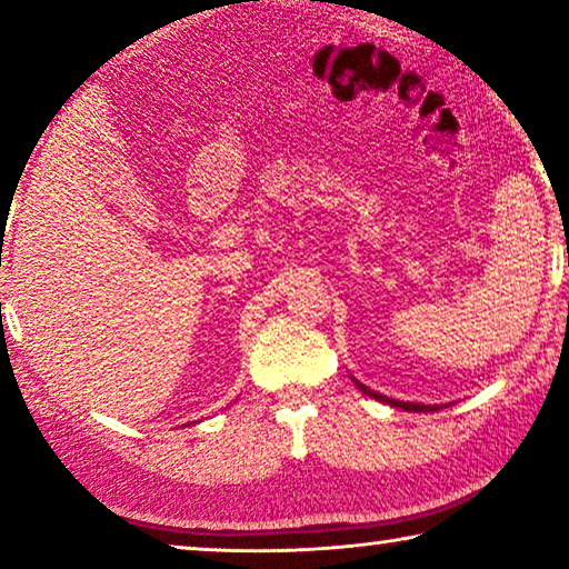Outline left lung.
<instances>
[{
  "label": "left lung",
  "mask_w": 569,
  "mask_h": 569,
  "mask_svg": "<svg viewBox=\"0 0 569 569\" xmlns=\"http://www.w3.org/2000/svg\"><path fill=\"white\" fill-rule=\"evenodd\" d=\"M355 386L360 388V391H362L365 396H370V399L383 401V403H391V407H399V409H403V411H438V409H440V403H411V401H396V399H388V396L378 393V391H372V388H368V386H362L360 380H355Z\"/></svg>",
  "instance_id": "obj_1"
}]
</instances>
